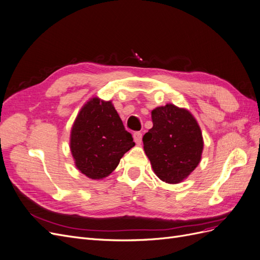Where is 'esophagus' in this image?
Instances as JSON below:
<instances>
[{
  "label": "esophagus",
  "instance_id": "esophagus-1",
  "mask_svg": "<svg viewBox=\"0 0 260 260\" xmlns=\"http://www.w3.org/2000/svg\"><path fill=\"white\" fill-rule=\"evenodd\" d=\"M133 140H135V142L137 144H141V142H142V133L141 132L133 133Z\"/></svg>",
  "mask_w": 260,
  "mask_h": 260
}]
</instances>
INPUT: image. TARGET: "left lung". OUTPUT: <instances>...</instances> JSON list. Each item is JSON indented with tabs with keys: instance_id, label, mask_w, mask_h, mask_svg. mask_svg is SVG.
I'll list each match as a JSON object with an SVG mask.
<instances>
[{
	"instance_id": "obj_1",
	"label": "left lung",
	"mask_w": 260,
	"mask_h": 260,
	"mask_svg": "<svg viewBox=\"0 0 260 260\" xmlns=\"http://www.w3.org/2000/svg\"><path fill=\"white\" fill-rule=\"evenodd\" d=\"M153 128L143 137L153 171L169 184L182 182L199 166L204 140L194 116L174 104L152 111Z\"/></svg>"
}]
</instances>
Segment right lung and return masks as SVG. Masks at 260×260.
I'll list each match as a JSON object with an SVG mask.
<instances>
[{"mask_svg": "<svg viewBox=\"0 0 260 260\" xmlns=\"http://www.w3.org/2000/svg\"><path fill=\"white\" fill-rule=\"evenodd\" d=\"M70 151L78 170L92 180L106 178L135 146L112 101L98 96L81 107L70 131Z\"/></svg>", "mask_w": 260, "mask_h": 260, "instance_id": "add662e5", "label": "right lung"}]
</instances>
